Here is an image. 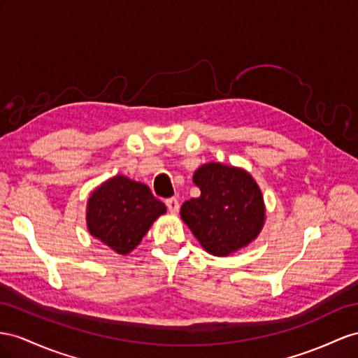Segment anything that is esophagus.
I'll use <instances>...</instances> for the list:
<instances>
[{
    "mask_svg": "<svg viewBox=\"0 0 358 358\" xmlns=\"http://www.w3.org/2000/svg\"><path fill=\"white\" fill-rule=\"evenodd\" d=\"M166 207H168V210L171 213H177L178 210H180V203H178V199H176V198H169V199H166Z\"/></svg>",
    "mask_w": 358,
    "mask_h": 358,
    "instance_id": "1",
    "label": "esophagus"
}]
</instances>
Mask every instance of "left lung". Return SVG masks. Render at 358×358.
I'll return each mask as SVG.
<instances>
[{
  "label": "left lung",
  "mask_w": 358,
  "mask_h": 358,
  "mask_svg": "<svg viewBox=\"0 0 358 358\" xmlns=\"http://www.w3.org/2000/svg\"><path fill=\"white\" fill-rule=\"evenodd\" d=\"M194 182L201 195L186 201L180 215L208 254L227 257L257 239L266 207L248 171L210 162L194 172Z\"/></svg>",
  "instance_id": "1"
}]
</instances>
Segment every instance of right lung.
<instances>
[{"label":"right lung","instance_id":"obj_1","mask_svg":"<svg viewBox=\"0 0 358 358\" xmlns=\"http://www.w3.org/2000/svg\"><path fill=\"white\" fill-rule=\"evenodd\" d=\"M166 207L150 187L115 176L92 192L86 207L87 231L115 252L130 254Z\"/></svg>","mask_w":358,"mask_h":358}]
</instances>
